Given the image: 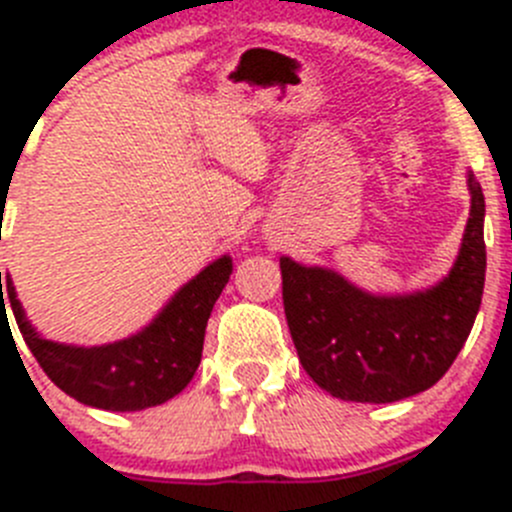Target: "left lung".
Returning <instances> with one entry per match:
<instances>
[{
    "label": "left lung",
    "mask_w": 512,
    "mask_h": 512,
    "mask_svg": "<svg viewBox=\"0 0 512 512\" xmlns=\"http://www.w3.org/2000/svg\"><path fill=\"white\" fill-rule=\"evenodd\" d=\"M467 230L449 277L415 295H369L284 256L289 333L312 382L348 402H397L438 382L469 338L485 289V194L469 171Z\"/></svg>",
    "instance_id": "left-lung-1"
}]
</instances>
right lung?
<instances>
[{
	"label": "right lung",
	"instance_id": "right-lung-1",
	"mask_svg": "<svg viewBox=\"0 0 512 512\" xmlns=\"http://www.w3.org/2000/svg\"><path fill=\"white\" fill-rule=\"evenodd\" d=\"M230 271V256L212 261L192 282L184 284L140 333L89 348L38 336V330L25 318L12 279H2L0 271V323L7 318L4 305H12L27 348L51 382L74 400L115 413L146 410L171 400L192 382L202 359L207 320L228 284Z\"/></svg>",
	"mask_w": 512,
	"mask_h": 512
}]
</instances>
